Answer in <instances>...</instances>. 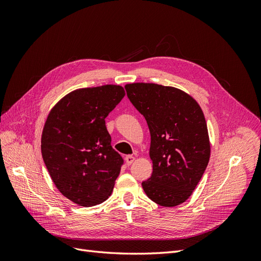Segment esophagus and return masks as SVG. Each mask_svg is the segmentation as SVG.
Instances as JSON below:
<instances>
[{
    "instance_id": "esophagus-1",
    "label": "esophagus",
    "mask_w": 261,
    "mask_h": 261,
    "mask_svg": "<svg viewBox=\"0 0 261 261\" xmlns=\"http://www.w3.org/2000/svg\"><path fill=\"white\" fill-rule=\"evenodd\" d=\"M125 160H126V164L130 165L134 161H135V156H134V155H126Z\"/></svg>"
}]
</instances>
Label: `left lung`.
<instances>
[{
    "mask_svg": "<svg viewBox=\"0 0 261 261\" xmlns=\"http://www.w3.org/2000/svg\"><path fill=\"white\" fill-rule=\"evenodd\" d=\"M129 101L146 118L151 136L152 174L146 195L175 207L193 194L210 159L206 118L197 101L174 87L135 83L125 86Z\"/></svg>",
    "mask_w": 261,
    "mask_h": 261,
    "instance_id": "left-lung-1",
    "label": "left lung"
}]
</instances>
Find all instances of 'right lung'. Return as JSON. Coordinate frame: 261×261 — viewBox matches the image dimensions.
Segmentation results:
<instances>
[{"mask_svg": "<svg viewBox=\"0 0 261 261\" xmlns=\"http://www.w3.org/2000/svg\"><path fill=\"white\" fill-rule=\"evenodd\" d=\"M125 96L124 88L105 85L69 92L46 118L41 152L63 196L83 207L111 195L124 163L111 146L106 117Z\"/></svg>", "mask_w": 261, "mask_h": 261, "instance_id": "add662e5", "label": "right lung"}]
</instances>
